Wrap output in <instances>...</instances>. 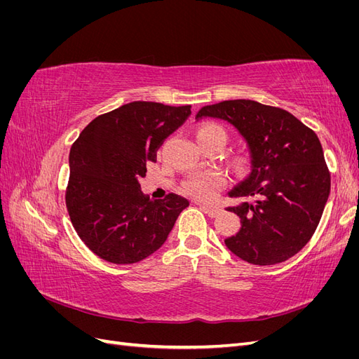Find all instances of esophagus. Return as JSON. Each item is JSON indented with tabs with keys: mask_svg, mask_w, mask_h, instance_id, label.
<instances>
[{
	"mask_svg": "<svg viewBox=\"0 0 359 359\" xmlns=\"http://www.w3.org/2000/svg\"><path fill=\"white\" fill-rule=\"evenodd\" d=\"M199 206L202 208V211L205 214H208L210 217H217L220 214V210L217 206H211V205H205V203H199Z\"/></svg>",
	"mask_w": 359,
	"mask_h": 359,
	"instance_id": "34e87169",
	"label": "esophagus"
}]
</instances>
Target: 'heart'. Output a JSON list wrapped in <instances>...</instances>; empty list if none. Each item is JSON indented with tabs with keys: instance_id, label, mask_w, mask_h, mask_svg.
<instances>
[{
	"instance_id": "1",
	"label": "heart",
	"mask_w": 359,
	"mask_h": 359,
	"mask_svg": "<svg viewBox=\"0 0 359 359\" xmlns=\"http://www.w3.org/2000/svg\"><path fill=\"white\" fill-rule=\"evenodd\" d=\"M202 136H220L223 140L226 139L224 130L220 126H215V124H206V126L201 127L198 130L196 137H202ZM222 184H223V178L219 175V173L203 172V173H198V175L191 177L187 181L186 187L196 198L211 199L217 193V190L222 187Z\"/></svg>"
}]
</instances>
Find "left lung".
<instances>
[{
	"label": "left lung",
	"instance_id": "1",
	"mask_svg": "<svg viewBox=\"0 0 359 359\" xmlns=\"http://www.w3.org/2000/svg\"><path fill=\"white\" fill-rule=\"evenodd\" d=\"M206 116L231 124L247 148L245 177L227 191L244 199L227 206L241 227L226 247L253 265L285 262L310 241L330 196L319 137L287 111L255 100L203 106L194 118Z\"/></svg>",
	"mask_w": 359,
	"mask_h": 359
}]
</instances>
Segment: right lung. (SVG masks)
<instances>
[{
	"label": "right lung",
	"mask_w": 359,
	"mask_h": 359,
	"mask_svg": "<svg viewBox=\"0 0 359 359\" xmlns=\"http://www.w3.org/2000/svg\"><path fill=\"white\" fill-rule=\"evenodd\" d=\"M191 106L132 102L97 116L70 148L66 203L74 231L93 253L116 265L136 264L165 244L189 201L140 191L147 163L186 121Z\"/></svg>",
	"instance_id": "right-lung-1"
}]
</instances>
